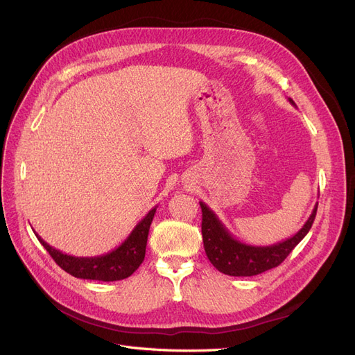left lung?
<instances>
[{"mask_svg":"<svg viewBox=\"0 0 355 355\" xmlns=\"http://www.w3.org/2000/svg\"><path fill=\"white\" fill-rule=\"evenodd\" d=\"M288 102L296 106L290 98ZM200 206L202 211L201 232L204 250H206L211 265L222 274L234 277H252L278 266L286 259L290 252L295 249L313 227L318 202L315 204L308 220L304 223V227L293 237L271 245H250L237 240L225 228V225L219 220L213 210H210L202 201H200Z\"/></svg>","mask_w":355,"mask_h":355,"instance_id":"obj_1","label":"left lung"}]
</instances>
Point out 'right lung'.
Here are the masks:
<instances>
[{
	"label": "right lung",
	"mask_w": 355,
	"mask_h": 355,
	"mask_svg": "<svg viewBox=\"0 0 355 355\" xmlns=\"http://www.w3.org/2000/svg\"><path fill=\"white\" fill-rule=\"evenodd\" d=\"M155 210L157 207L148 211L146 216L136 225L124 243H121L112 252L101 256L78 257L62 253L60 250H56L55 247L47 244L38 234L35 235L40 243L44 245V249L50 253L53 261L68 274L77 278H84V280L96 282L124 280V278L130 277L145 259L149 227H151Z\"/></svg>",
	"instance_id": "add662e5"
}]
</instances>
